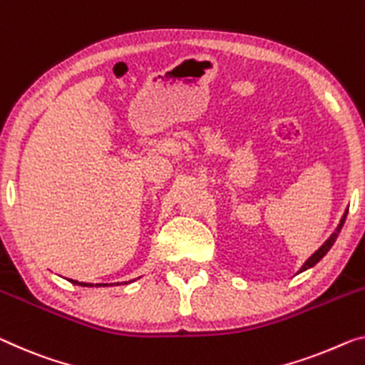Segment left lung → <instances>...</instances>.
Instances as JSON below:
<instances>
[{
	"label": "left lung",
	"instance_id": "8db88e82",
	"mask_svg": "<svg viewBox=\"0 0 365 365\" xmlns=\"http://www.w3.org/2000/svg\"><path fill=\"white\" fill-rule=\"evenodd\" d=\"M347 210H349V207H347V209L344 210V214H343V217H341V220H339V223H338V227H336V230L334 232L329 235V238L324 241V243L319 246V248L315 251V253H313L310 257H308V259L304 262V266L300 267V271L297 272V274H300V272H304V271H307V269H310V267H313L317 264V262L322 259V257L328 253L329 250H331V246L334 245V241H336V238H338V235H339V232H341V228H343V225H344V222H346V215H347Z\"/></svg>",
	"mask_w": 365,
	"mask_h": 365
}]
</instances>
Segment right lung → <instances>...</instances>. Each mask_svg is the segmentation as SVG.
<instances>
[{
    "mask_svg": "<svg viewBox=\"0 0 365 365\" xmlns=\"http://www.w3.org/2000/svg\"><path fill=\"white\" fill-rule=\"evenodd\" d=\"M70 282L75 284V285H81V287H93V285H94V284H89V282H78V280H73V279H70ZM101 285H103V287H106V285H108V284H96V287H101Z\"/></svg>",
    "mask_w": 365,
    "mask_h": 365,
    "instance_id": "obj_1",
    "label": "right lung"
}]
</instances>
